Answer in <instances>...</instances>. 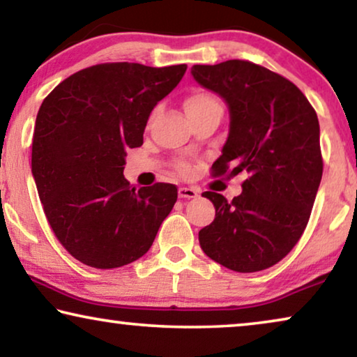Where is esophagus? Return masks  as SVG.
<instances>
[{
    "instance_id": "obj_1",
    "label": "esophagus",
    "mask_w": 357,
    "mask_h": 357,
    "mask_svg": "<svg viewBox=\"0 0 357 357\" xmlns=\"http://www.w3.org/2000/svg\"><path fill=\"white\" fill-rule=\"evenodd\" d=\"M178 197L183 198V199L197 198V197H198V190L190 188V187H180V188H178Z\"/></svg>"
}]
</instances>
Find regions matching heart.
<instances>
[{
  "label": "heart",
  "mask_w": 357,
  "mask_h": 357,
  "mask_svg": "<svg viewBox=\"0 0 357 357\" xmlns=\"http://www.w3.org/2000/svg\"><path fill=\"white\" fill-rule=\"evenodd\" d=\"M185 110H187L188 116L190 115H197V114H202V112L211 109V107H221L219 105V100L214 97L213 94H209L206 91H202V89H197L193 92H190L187 96V99H185ZM178 172L187 175L190 172V165L187 162H178L177 165Z\"/></svg>",
  "instance_id": "obj_1"
}]
</instances>
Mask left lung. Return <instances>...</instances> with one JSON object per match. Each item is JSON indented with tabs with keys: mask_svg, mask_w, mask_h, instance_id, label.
<instances>
[{
	"mask_svg": "<svg viewBox=\"0 0 357 357\" xmlns=\"http://www.w3.org/2000/svg\"><path fill=\"white\" fill-rule=\"evenodd\" d=\"M192 75L226 100L231 115L211 175L247 174L231 202L203 193L216 218L199 231V245L232 271L266 270L294 248L309 222L324 174L319 119L294 82L257 63L195 65Z\"/></svg>",
	"mask_w": 357,
	"mask_h": 357,
	"instance_id": "obj_1",
	"label": "left lung"
}]
</instances>
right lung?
Segmentation results:
<instances>
[{"label": "right lung", "mask_w": 357, "mask_h": 357, "mask_svg": "<svg viewBox=\"0 0 357 357\" xmlns=\"http://www.w3.org/2000/svg\"><path fill=\"white\" fill-rule=\"evenodd\" d=\"M187 65L100 63L61 81L38 109L32 175L58 242L87 266L138 260L177 202V187L136 188L123 177L126 149L139 148L151 110Z\"/></svg>", "instance_id": "add662e5"}]
</instances>
